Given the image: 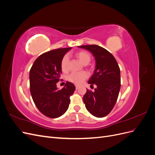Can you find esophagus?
<instances>
[{"label":"esophagus","mask_w":155,"mask_h":155,"mask_svg":"<svg viewBox=\"0 0 155 155\" xmlns=\"http://www.w3.org/2000/svg\"><path fill=\"white\" fill-rule=\"evenodd\" d=\"M79 88V86H78V85H76V89H78Z\"/></svg>","instance_id":"obj_1"}]
</instances>
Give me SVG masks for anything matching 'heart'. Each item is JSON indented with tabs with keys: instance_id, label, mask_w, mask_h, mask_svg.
<instances>
[{
	"instance_id": "heart-1",
	"label": "heart",
	"mask_w": 155,
	"mask_h": 155,
	"mask_svg": "<svg viewBox=\"0 0 155 155\" xmlns=\"http://www.w3.org/2000/svg\"><path fill=\"white\" fill-rule=\"evenodd\" d=\"M76 57L79 59L83 64H87L90 62L91 57V55L89 54L86 51H79L75 54ZM69 62V57L68 55H65L61 61V68L63 71H66L68 67V64ZM87 78V74L85 72H79V73H72L70 74L68 77V80L73 83L76 85H80L84 80Z\"/></svg>"
}]
</instances>
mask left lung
Masks as SVG:
<instances>
[{"instance_id": "1", "label": "left lung", "mask_w": 155, "mask_h": 155, "mask_svg": "<svg viewBox=\"0 0 155 155\" xmlns=\"http://www.w3.org/2000/svg\"><path fill=\"white\" fill-rule=\"evenodd\" d=\"M88 50L96 61V68L88 81L96 85L94 91L87 89L83 101L88 111L97 118L109 114L118 99L121 87L120 69L116 59L109 51L96 45L79 46Z\"/></svg>"}]
</instances>
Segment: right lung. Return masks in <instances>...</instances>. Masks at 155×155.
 <instances>
[{"instance_id": "1", "label": "right lung", "mask_w": 155, "mask_h": 155, "mask_svg": "<svg viewBox=\"0 0 155 155\" xmlns=\"http://www.w3.org/2000/svg\"><path fill=\"white\" fill-rule=\"evenodd\" d=\"M72 48L51 50L39 55L30 71V93L35 106L45 116L56 118L65 113L70 102V96L76 90L73 83L67 81L58 90L57 83L61 74V61Z\"/></svg>"}]
</instances>
